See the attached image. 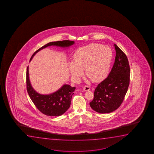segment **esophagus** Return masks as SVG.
<instances>
[{"mask_svg": "<svg viewBox=\"0 0 154 154\" xmlns=\"http://www.w3.org/2000/svg\"><path fill=\"white\" fill-rule=\"evenodd\" d=\"M84 90L85 91H88L90 90V87L88 85H85L84 87Z\"/></svg>", "mask_w": 154, "mask_h": 154, "instance_id": "obj_1", "label": "esophagus"}]
</instances>
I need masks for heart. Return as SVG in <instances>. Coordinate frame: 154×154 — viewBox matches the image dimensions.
Wrapping results in <instances>:
<instances>
[{
    "label": "heart",
    "mask_w": 154,
    "mask_h": 154,
    "mask_svg": "<svg viewBox=\"0 0 154 154\" xmlns=\"http://www.w3.org/2000/svg\"><path fill=\"white\" fill-rule=\"evenodd\" d=\"M112 54V49L108 46L91 44L80 47L74 53L73 61L70 63V72L74 78H79L85 69L91 80L98 82L107 74Z\"/></svg>",
    "instance_id": "obj_1"
}]
</instances>
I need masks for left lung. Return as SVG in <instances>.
Here are the masks:
<instances>
[{
    "instance_id": "1",
    "label": "left lung",
    "mask_w": 154,
    "mask_h": 154,
    "mask_svg": "<svg viewBox=\"0 0 154 154\" xmlns=\"http://www.w3.org/2000/svg\"><path fill=\"white\" fill-rule=\"evenodd\" d=\"M116 57L114 65L107 77L98 85L91 107L101 114L114 112L120 107L130 82V66L126 55L114 44Z\"/></svg>"
}]
</instances>
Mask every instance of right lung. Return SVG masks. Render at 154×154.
I'll return each instance as SVG.
<instances>
[{
  "mask_svg": "<svg viewBox=\"0 0 154 154\" xmlns=\"http://www.w3.org/2000/svg\"><path fill=\"white\" fill-rule=\"evenodd\" d=\"M74 44V41L63 40L49 42L38 49L32 55L30 60L36 53L42 49L50 46L69 47ZM26 86L28 95L37 108L42 113L47 116H59L65 113L70 107L72 96L76 87H72L69 85H64L58 91L50 95H41L32 88L30 82L28 66L26 72Z\"/></svg>",
  "mask_w": 154,
  "mask_h": 154,
  "instance_id": "obj_1",
  "label": "right lung"
}]
</instances>
